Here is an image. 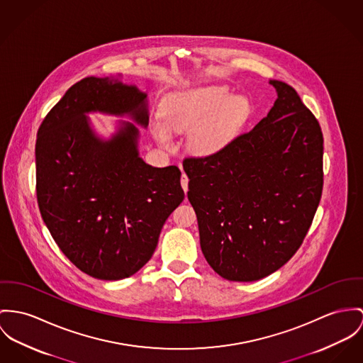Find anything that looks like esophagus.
<instances>
[{
  "label": "esophagus",
  "instance_id": "esophagus-1",
  "mask_svg": "<svg viewBox=\"0 0 363 363\" xmlns=\"http://www.w3.org/2000/svg\"><path fill=\"white\" fill-rule=\"evenodd\" d=\"M188 184H189V178H188V175H186L185 172H182V177H181V185H182V188H184L185 194L188 192Z\"/></svg>",
  "mask_w": 363,
  "mask_h": 363
}]
</instances>
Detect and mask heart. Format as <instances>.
Returning <instances> with one entry per match:
<instances>
[{"label":"heart","mask_w":363,"mask_h":363,"mask_svg":"<svg viewBox=\"0 0 363 363\" xmlns=\"http://www.w3.org/2000/svg\"><path fill=\"white\" fill-rule=\"evenodd\" d=\"M251 113L245 95H232L225 86L208 85L171 95L163 109V120L174 133H188L191 149L203 156L214 155L230 143L243 128ZM156 140L172 145L163 124L153 127Z\"/></svg>","instance_id":"b5f03b06"}]
</instances>
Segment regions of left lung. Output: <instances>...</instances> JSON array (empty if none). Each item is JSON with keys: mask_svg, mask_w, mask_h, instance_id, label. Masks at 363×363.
<instances>
[{"mask_svg": "<svg viewBox=\"0 0 363 363\" xmlns=\"http://www.w3.org/2000/svg\"><path fill=\"white\" fill-rule=\"evenodd\" d=\"M252 130L223 150L186 157L200 246L223 279H262L303 245L323 189V135L289 84Z\"/></svg>", "mask_w": 363, "mask_h": 363, "instance_id": "8db88e82", "label": "left lung"}]
</instances>
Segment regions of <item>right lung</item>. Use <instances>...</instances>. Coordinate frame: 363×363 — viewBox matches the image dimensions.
Masks as SVG:
<instances>
[{"label": "right lung", "mask_w": 363, "mask_h": 363, "mask_svg": "<svg viewBox=\"0 0 363 363\" xmlns=\"http://www.w3.org/2000/svg\"><path fill=\"white\" fill-rule=\"evenodd\" d=\"M130 114L149 123L146 94L114 79L72 85L43 120L35 140L41 217L62 252L84 274L118 280L138 272L156 250L168 216L181 204V171L138 156V130L124 123L96 138L85 113Z\"/></svg>", "instance_id": "1"}]
</instances>
